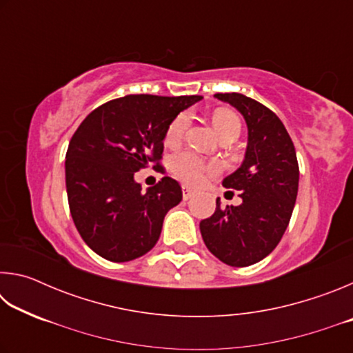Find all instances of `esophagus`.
<instances>
[{
    "instance_id": "obj_1",
    "label": "esophagus",
    "mask_w": 353,
    "mask_h": 353,
    "mask_svg": "<svg viewBox=\"0 0 353 353\" xmlns=\"http://www.w3.org/2000/svg\"><path fill=\"white\" fill-rule=\"evenodd\" d=\"M182 193H183V199L188 201L190 198H193V196L196 194V191L188 188V187H183V188H182Z\"/></svg>"
}]
</instances>
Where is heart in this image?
Instances as JSON below:
<instances>
[{
	"mask_svg": "<svg viewBox=\"0 0 353 353\" xmlns=\"http://www.w3.org/2000/svg\"><path fill=\"white\" fill-rule=\"evenodd\" d=\"M191 118L188 113H181L166 129L165 141L170 146H176L182 141L185 137V132L190 126ZM213 124L216 132L219 134L221 139L225 135H240L241 132V121L234 112L230 110H216L213 115ZM171 170L174 174L183 181L185 183L190 185H199L204 182L207 174H212L218 170V165L213 162H205L204 159H201L198 154L191 151H183L176 154L171 159Z\"/></svg>",
	"mask_w": 353,
	"mask_h": 353,
	"instance_id": "b5f03b06",
	"label": "heart"
}]
</instances>
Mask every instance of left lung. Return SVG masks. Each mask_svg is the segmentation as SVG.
<instances>
[{
  "label": "left lung",
  "instance_id": "1",
  "mask_svg": "<svg viewBox=\"0 0 353 353\" xmlns=\"http://www.w3.org/2000/svg\"><path fill=\"white\" fill-rule=\"evenodd\" d=\"M248 124V148L240 168L227 176L225 188L240 191V205L221 207L201 221L207 249L229 266H249L270 255L291 219L299 188L296 149L272 110L241 93H216Z\"/></svg>",
  "mask_w": 353,
  "mask_h": 353
}]
</instances>
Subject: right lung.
Returning <instances> with one entry per match:
<instances>
[{"label":"right lung","instance_id":"add662e5","mask_svg":"<svg viewBox=\"0 0 353 353\" xmlns=\"http://www.w3.org/2000/svg\"><path fill=\"white\" fill-rule=\"evenodd\" d=\"M201 99L128 94L94 109L71 137L65 157L70 212L82 240L103 259L135 260L159 241L182 188L166 176L143 193L134 172L149 163L160 168L166 129Z\"/></svg>","mask_w":353,"mask_h":353}]
</instances>
